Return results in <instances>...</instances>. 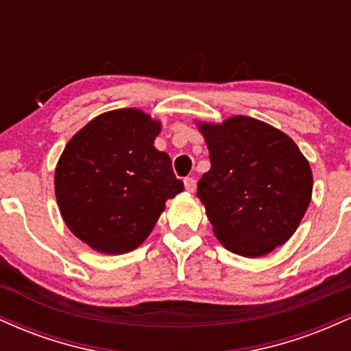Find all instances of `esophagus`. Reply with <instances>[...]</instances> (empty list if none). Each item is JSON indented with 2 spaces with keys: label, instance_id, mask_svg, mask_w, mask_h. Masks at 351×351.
I'll return each instance as SVG.
<instances>
[{
  "label": "esophagus",
  "instance_id": "34e87169",
  "mask_svg": "<svg viewBox=\"0 0 351 351\" xmlns=\"http://www.w3.org/2000/svg\"><path fill=\"white\" fill-rule=\"evenodd\" d=\"M184 188H186L188 193H195V189H196V180L191 178V176H188V178H184Z\"/></svg>",
  "mask_w": 351,
  "mask_h": 351
}]
</instances>
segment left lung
<instances>
[{"mask_svg":"<svg viewBox=\"0 0 351 351\" xmlns=\"http://www.w3.org/2000/svg\"><path fill=\"white\" fill-rule=\"evenodd\" d=\"M196 125L211 160L198 198L217 241L243 257H263L287 243L313 188L312 168L295 142L245 115Z\"/></svg>","mask_w":351,"mask_h":351,"instance_id":"obj_1","label":"left lung"}]
</instances>
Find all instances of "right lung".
<instances>
[{
    "label": "right lung",
    "mask_w": 351,
    "mask_h": 351,
    "mask_svg": "<svg viewBox=\"0 0 351 351\" xmlns=\"http://www.w3.org/2000/svg\"><path fill=\"white\" fill-rule=\"evenodd\" d=\"M160 130V120L140 108H117L92 119L64 148L54 173L60 216L94 251H134L167 199L184 189L168 153L153 145Z\"/></svg>",
    "instance_id": "add662e5"
}]
</instances>
